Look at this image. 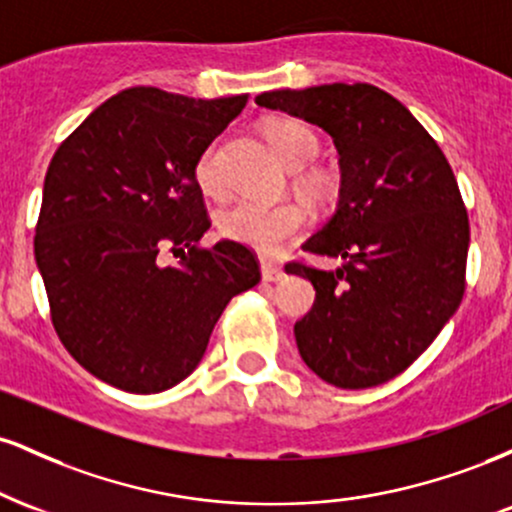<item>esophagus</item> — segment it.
I'll list each match as a JSON object with an SVG mask.
<instances>
[{"instance_id": "1", "label": "esophagus", "mask_w": 512, "mask_h": 512, "mask_svg": "<svg viewBox=\"0 0 512 512\" xmlns=\"http://www.w3.org/2000/svg\"><path fill=\"white\" fill-rule=\"evenodd\" d=\"M281 276H284V269H281L279 264L269 262V260H262V279L264 281H279Z\"/></svg>"}]
</instances>
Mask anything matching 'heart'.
Returning a JSON list of instances; mask_svg holds the SVG:
<instances>
[{"instance_id":"heart-1","label":"heart","mask_w":512,"mask_h":512,"mask_svg":"<svg viewBox=\"0 0 512 512\" xmlns=\"http://www.w3.org/2000/svg\"><path fill=\"white\" fill-rule=\"evenodd\" d=\"M264 132H267L274 154L291 170L305 168L320 154V139L303 122L274 120L269 122ZM195 180L199 190L207 192V195H221L223 192L219 144L216 142L199 154L195 163ZM303 185L310 192L322 190V180L315 175L303 180ZM216 226H219L221 236L233 240V243L260 252H274L305 226V211L296 202L267 204L255 202V199H240L233 207L221 211Z\"/></svg>"}]
</instances>
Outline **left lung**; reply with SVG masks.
<instances>
[{
	"label": "left lung",
	"instance_id": "obj_1",
	"mask_svg": "<svg viewBox=\"0 0 512 512\" xmlns=\"http://www.w3.org/2000/svg\"><path fill=\"white\" fill-rule=\"evenodd\" d=\"M255 103L325 129L342 170L337 211L303 243L342 264L330 272L286 264L315 289L293 327L301 358L342 390L383 385L460 308L469 219L455 173L421 122L378 86L284 88Z\"/></svg>",
	"mask_w": 512,
	"mask_h": 512
}]
</instances>
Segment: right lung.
Instances as JSON below:
<instances>
[{
    "label": "right lung",
    "instance_id": "obj_1",
    "mask_svg": "<svg viewBox=\"0 0 512 512\" xmlns=\"http://www.w3.org/2000/svg\"><path fill=\"white\" fill-rule=\"evenodd\" d=\"M248 93L187 98L134 86L98 105L52 156L35 264L64 349L103 383L154 395L202 361L228 301L260 284L245 245L197 248L211 221L199 154ZM173 251L178 265H163Z\"/></svg>",
    "mask_w": 512,
    "mask_h": 512
}]
</instances>
